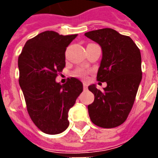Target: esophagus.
Masks as SVG:
<instances>
[{
	"instance_id": "34e87169",
	"label": "esophagus",
	"mask_w": 158,
	"mask_h": 158,
	"mask_svg": "<svg viewBox=\"0 0 158 158\" xmlns=\"http://www.w3.org/2000/svg\"><path fill=\"white\" fill-rule=\"evenodd\" d=\"M83 86H84V89H86L87 88H88V85H87V84H86V83H84Z\"/></svg>"
}]
</instances>
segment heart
Wrapping results in <instances>:
<instances>
[{
  "label": "heart",
  "mask_w": 158,
  "mask_h": 158,
  "mask_svg": "<svg viewBox=\"0 0 158 158\" xmlns=\"http://www.w3.org/2000/svg\"><path fill=\"white\" fill-rule=\"evenodd\" d=\"M86 74H87V71L83 69H77L74 72V75L77 76V77H82V78H84V77H85Z\"/></svg>",
  "instance_id": "heart-1"
}]
</instances>
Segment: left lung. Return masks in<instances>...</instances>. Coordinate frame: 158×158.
I'll return each mask as SVG.
<instances>
[{"mask_svg": "<svg viewBox=\"0 0 158 158\" xmlns=\"http://www.w3.org/2000/svg\"><path fill=\"white\" fill-rule=\"evenodd\" d=\"M85 35L102 47L97 80L106 82L102 91L96 85L88 87L95 95L88 106L89 118L99 127L115 128L127 119L135 100L142 79L140 52L130 37L113 29L93 30Z\"/></svg>", "mask_w": 158, "mask_h": 158, "instance_id": "8db88e82", "label": "left lung"}]
</instances>
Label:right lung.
I'll return each mask as SVG.
<instances>
[{"label":"right lung","instance_id":"add662e5","mask_svg":"<svg viewBox=\"0 0 158 158\" xmlns=\"http://www.w3.org/2000/svg\"><path fill=\"white\" fill-rule=\"evenodd\" d=\"M77 35L45 31L26 42L19 57V85L27 110L42 132L57 135L69 127V111L83 91L79 79L56 82L65 67V52Z\"/></svg>","mask_w":158,"mask_h":158}]
</instances>
